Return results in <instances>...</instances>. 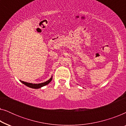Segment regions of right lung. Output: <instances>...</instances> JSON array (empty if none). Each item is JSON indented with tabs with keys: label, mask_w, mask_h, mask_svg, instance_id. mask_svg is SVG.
<instances>
[{
	"label": "right lung",
	"mask_w": 126,
	"mask_h": 126,
	"mask_svg": "<svg viewBox=\"0 0 126 126\" xmlns=\"http://www.w3.org/2000/svg\"><path fill=\"white\" fill-rule=\"evenodd\" d=\"M52 78H53V76H51V77L49 79V80H48L47 81H46L44 82H42V83H39V84L29 83V82L23 81H21V82H22L23 84H25V85L27 86L28 87L32 88H34V89H38V88H40L41 87H44V86L47 85L48 84H49L51 81V80H52Z\"/></svg>",
	"instance_id": "obj_1"
}]
</instances>
